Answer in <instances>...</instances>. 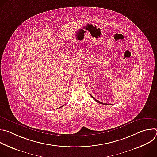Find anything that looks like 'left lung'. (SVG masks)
<instances>
[{"label":"left lung","instance_id":"1","mask_svg":"<svg viewBox=\"0 0 157 157\" xmlns=\"http://www.w3.org/2000/svg\"><path fill=\"white\" fill-rule=\"evenodd\" d=\"M91 97L94 99V100L96 102H98V103H99V104H104V105H105V104H105V103H103V102H101L98 101V100H96V99H95L93 96H91Z\"/></svg>","mask_w":157,"mask_h":157}]
</instances>
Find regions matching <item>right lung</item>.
<instances>
[{"label": "right lung", "instance_id": "obj_1", "mask_svg": "<svg viewBox=\"0 0 157 157\" xmlns=\"http://www.w3.org/2000/svg\"><path fill=\"white\" fill-rule=\"evenodd\" d=\"M63 106H61V107H63Z\"/></svg>", "mask_w": 157, "mask_h": 157}]
</instances>
